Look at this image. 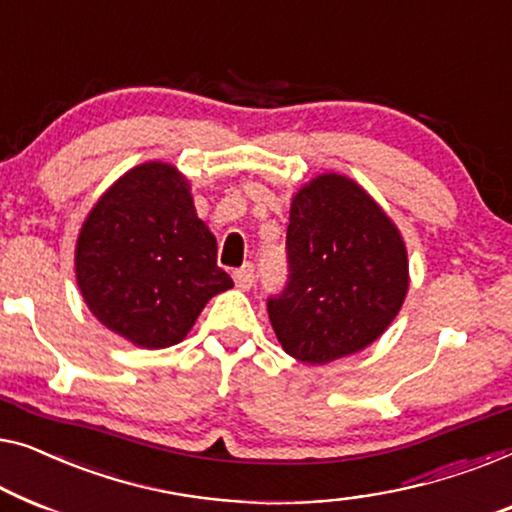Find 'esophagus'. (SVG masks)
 <instances>
[{"label": "esophagus", "mask_w": 512, "mask_h": 512, "mask_svg": "<svg viewBox=\"0 0 512 512\" xmlns=\"http://www.w3.org/2000/svg\"><path fill=\"white\" fill-rule=\"evenodd\" d=\"M234 283H236V287H239V290H250V287H253V283H255V269H253V264H243L241 269H236L234 271Z\"/></svg>", "instance_id": "esophagus-1"}]
</instances>
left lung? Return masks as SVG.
Wrapping results in <instances>:
<instances>
[{
	"instance_id": "left-lung-1",
	"label": "left lung",
	"mask_w": 512,
	"mask_h": 512,
	"mask_svg": "<svg viewBox=\"0 0 512 512\" xmlns=\"http://www.w3.org/2000/svg\"><path fill=\"white\" fill-rule=\"evenodd\" d=\"M285 290L269 297L287 355L329 364L355 355L392 325L408 292L399 229L352 178L322 174L294 194Z\"/></svg>"
}]
</instances>
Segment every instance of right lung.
Wrapping results in <instances>:
<instances>
[{"mask_svg": "<svg viewBox=\"0 0 512 512\" xmlns=\"http://www.w3.org/2000/svg\"><path fill=\"white\" fill-rule=\"evenodd\" d=\"M90 313L139 348L181 343L208 299L234 287L174 164L146 162L106 190L76 241Z\"/></svg>", "mask_w": 512, "mask_h": 512, "instance_id": "1", "label": "right lung"}]
</instances>
